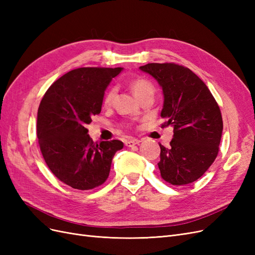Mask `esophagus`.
Segmentation results:
<instances>
[{
  "instance_id": "esophagus-1",
  "label": "esophagus",
  "mask_w": 255,
  "mask_h": 255,
  "mask_svg": "<svg viewBox=\"0 0 255 255\" xmlns=\"http://www.w3.org/2000/svg\"><path fill=\"white\" fill-rule=\"evenodd\" d=\"M140 142H141V140H139V139H129V140H127L125 143L127 146H134V145L139 144Z\"/></svg>"
}]
</instances>
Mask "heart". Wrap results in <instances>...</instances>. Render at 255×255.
<instances>
[{
    "instance_id": "obj_1",
    "label": "heart",
    "mask_w": 255,
    "mask_h": 255,
    "mask_svg": "<svg viewBox=\"0 0 255 255\" xmlns=\"http://www.w3.org/2000/svg\"><path fill=\"white\" fill-rule=\"evenodd\" d=\"M129 87L132 89L133 94L138 100L148 94H152V95L154 94V85L149 80H146L144 78L133 79L129 82ZM115 96H116V89L115 88L109 89L103 100V104L105 107H109L113 104Z\"/></svg>"
}]
</instances>
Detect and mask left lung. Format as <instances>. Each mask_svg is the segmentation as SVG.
Segmentation results:
<instances>
[{"instance_id":"left-lung-1","label":"left lung","mask_w":255,"mask_h":255,"mask_svg":"<svg viewBox=\"0 0 255 255\" xmlns=\"http://www.w3.org/2000/svg\"><path fill=\"white\" fill-rule=\"evenodd\" d=\"M163 89V127L173 128L170 145L160 146L158 165L163 179L176 186L197 181L219 152L222 117L219 106L204 82L190 69L173 63L139 67Z\"/></svg>"}]
</instances>
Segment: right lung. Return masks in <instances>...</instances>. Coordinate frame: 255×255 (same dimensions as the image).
<instances>
[{
	"mask_svg": "<svg viewBox=\"0 0 255 255\" xmlns=\"http://www.w3.org/2000/svg\"><path fill=\"white\" fill-rule=\"evenodd\" d=\"M122 68H78L54 82L37 114L40 151L52 173L74 189L102 185L120 140L94 142L87 125L101 113L104 91Z\"/></svg>",
	"mask_w": 255,
	"mask_h": 255,
	"instance_id": "1",
	"label": "right lung"
}]
</instances>
